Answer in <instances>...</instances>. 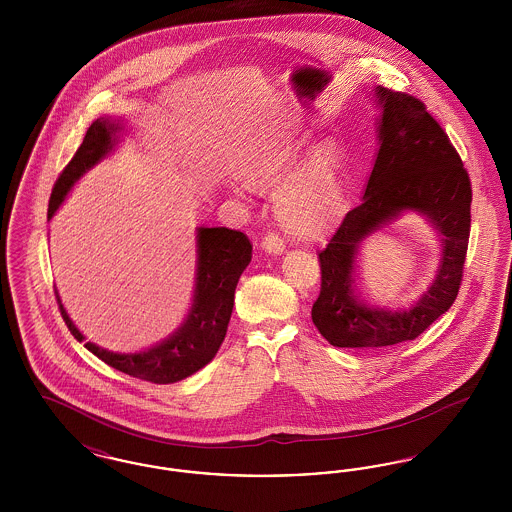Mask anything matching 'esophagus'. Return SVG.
Segmentation results:
<instances>
[{
	"mask_svg": "<svg viewBox=\"0 0 512 512\" xmlns=\"http://www.w3.org/2000/svg\"><path fill=\"white\" fill-rule=\"evenodd\" d=\"M261 247H263L267 253L280 255V253L286 249V242H284V238H282L278 232H268L267 236L263 238Z\"/></svg>",
	"mask_w": 512,
	"mask_h": 512,
	"instance_id": "34e87169",
	"label": "esophagus"
}]
</instances>
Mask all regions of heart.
Returning <instances> with one entry per match:
<instances>
[{"label": "heart", "instance_id": "obj_1", "mask_svg": "<svg viewBox=\"0 0 512 512\" xmlns=\"http://www.w3.org/2000/svg\"><path fill=\"white\" fill-rule=\"evenodd\" d=\"M299 147L301 144L295 142L270 155L253 174V182L272 190L283 186L292 177ZM345 203L338 149L332 142H322L309 157L307 165L280 190L276 211L288 228L313 234L338 222L345 213Z\"/></svg>", "mask_w": 512, "mask_h": 512}]
</instances>
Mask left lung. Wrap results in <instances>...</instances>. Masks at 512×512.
<instances>
[{
    "label": "left lung",
    "instance_id": "8db88e82",
    "mask_svg": "<svg viewBox=\"0 0 512 512\" xmlns=\"http://www.w3.org/2000/svg\"><path fill=\"white\" fill-rule=\"evenodd\" d=\"M380 149L363 201L351 209L318 251L320 293L313 305L318 332L334 347H386L418 338L457 299L470 236V176L426 105L405 92L378 86ZM403 210L422 212L442 236L439 276L405 310H380L356 292L354 268L366 235Z\"/></svg>",
    "mask_w": 512,
    "mask_h": 512
}]
</instances>
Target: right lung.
I'll return each mask as SVG.
<instances>
[{"label": "right lung", "instance_id": "right-lung-1", "mask_svg": "<svg viewBox=\"0 0 512 512\" xmlns=\"http://www.w3.org/2000/svg\"><path fill=\"white\" fill-rule=\"evenodd\" d=\"M115 132L117 124L109 121H96L88 128L73 159L53 186L48 219L59 209L74 182L113 147ZM251 251L253 245L240 230H230L226 226L199 228L194 305L178 332L147 351L130 355L101 349L92 341L84 343L86 349L103 363L151 384H172L192 376L199 368L213 361L220 343L224 341L234 307V292L242 272L251 261ZM55 297L61 317L71 334L76 340L84 341V336L76 330L73 320L63 309L59 293H55Z\"/></svg>", "mask_w": 512, "mask_h": 512}]
</instances>
